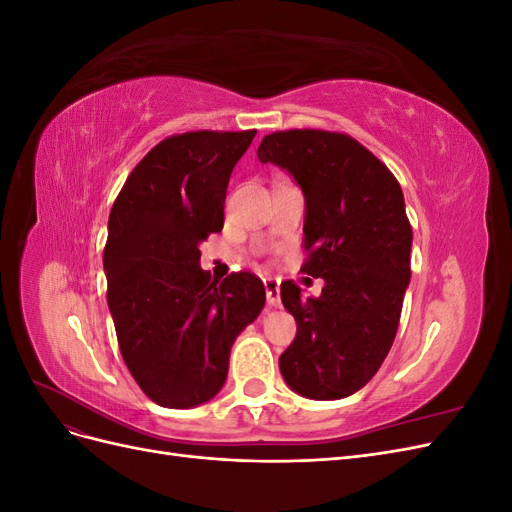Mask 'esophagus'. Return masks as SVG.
I'll return each mask as SVG.
<instances>
[{
  "mask_svg": "<svg viewBox=\"0 0 512 512\" xmlns=\"http://www.w3.org/2000/svg\"><path fill=\"white\" fill-rule=\"evenodd\" d=\"M265 290H267V303L271 307H280L282 299H280V282L273 280V277H267L265 280Z\"/></svg>",
  "mask_w": 512,
  "mask_h": 512,
  "instance_id": "34e87169",
  "label": "esophagus"
}]
</instances>
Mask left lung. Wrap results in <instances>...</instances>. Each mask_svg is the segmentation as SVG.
<instances>
[{"label":"left lung","mask_w":512,"mask_h":512,"mask_svg":"<svg viewBox=\"0 0 512 512\" xmlns=\"http://www.w3.org/2000/svg\"><path fill=\"white\" fill-rule=\"evenodd\" d=\"M258 160L284 168L301 188L303 271L324 280L316 299L282 284L297 337L280 356V371L307 399L350 397L374 378L399 327L412 250L404 192L348 134L273 132L262 138Z\"/></svg>","instance_id":"left-lung-1"}]
</instances>
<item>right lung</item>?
Returning a JSON list of instances; mask_svg holds the SVG:
<instances>
[{
    "label": "right lung",
    "mask_w": 512,
    "mask_h": 512,
    "mask_svg": "<svg viewBox=\"0 0 512 512\" xmlns=\"http://www.w3.org/2000/svg\"><path fill=\"white\" fill-rule=\"evenodd\" d=\"M254 136L200 130L166 138L136 164L111 209L108 309L130 374L162 408H194L218 395L232 344L265 307L256 275L215 282L200 269V243L222 230L232 168Z\"/></svg>",
    "instance_id": "obj_1"
}]
</instances>
